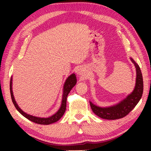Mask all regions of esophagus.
Here are the masks:
<instances>
[{
  "mask_svg": "<svg viewBox=\"0 0 151 151\" xmlns=\"http://www.w3.org/2000/svg\"><path fill=\"white\" fill-rule=\"evenodd\" d=\"M76 73H77V75L79 77H83L86 75V70H85V68L80 67L76 70Z\"/></svg>",
  "mask_w": 151,
  "mask_h": 151,
  "instance_id": "1",
  "label": "esophagus"
}]
</instances>
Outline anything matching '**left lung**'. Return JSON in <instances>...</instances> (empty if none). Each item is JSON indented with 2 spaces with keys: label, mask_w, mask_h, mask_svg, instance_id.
I'll return each instance as SVG.
<instances>
[{
  "label": "left lung",
  "mask_w": 151,
  "mask_h": 151,
  "mask_svg": "<svg viewBox=\"0 0 151 151\" xmlns=\"http://www.w3.org/2000/svg\"><path fill=\"white\" fill-rule=\"evenodd\" d=\"M130 59L134 64L137 73L136 83L133 91L123 100L110 106L101 107L94 104L90 101L92 111L94 114L102 119L115 120L123 118L134 108L141 99L143 93V80L141 70L138 64L131 57Z\"/></svg>",
  "instance_id": "1"
}]
</instances>
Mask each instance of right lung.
I'll return each instance as SVG.
<instances>
[{
  "label": "right lung",
  "mask_w": 151,
  "mask_h": 151,
  "mask_svg": "<svg viewBox=\"0 0 151 151\" xmlns=\"http://www.w3.org/2000/svg\"><path fill=\"white\" fill-rule=\"evenodd\" d=\"M76 81H76V75L74 73H73L72 75H70L67 78H66L63 86L62 101H61L60 107L55 114H54L52 116H50V117H48V118H41V117L30 115V114L26 113V112H24L20 108L19 105H18V104L17 103L16 101H15L13 94V91H12V77L11 76V82H10V91H11V95L12 103H13L15 108L17 109V111H19L22 116H24L25 118H27V119H29L30 121L40 124H50L54 123L55 122H57L58 120L63 116L64 113H65L66 107V98H67L68 94L70 93L71 89L75 86L76 84Z\"/></svg>",
  "instance_id": "right-lung-1"
}]
</instances>
